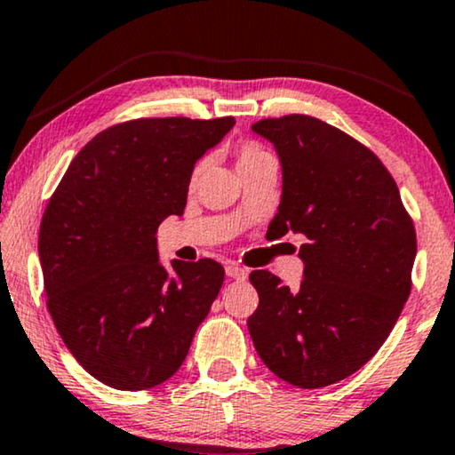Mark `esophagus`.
<instances>
[{
    "label": "esophagus",
    "mask_w": 455,
    "mask_h": 455,
    "mask_svg": "<svg viewBox=\"0 0 455 455\" xmlns=\"http://www.w3.org/2000/svg\"><path fill=\"white\" fill-rule=\"evenodd\" d=\"M227 275L231 276V278H235V281H245L247 270L243 268V266H239V264H228L227 266Z\"/></svg>",
    "instance_id": "34e87169"
}]
</instances>
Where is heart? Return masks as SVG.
I'll return each mask as SVG.
<instances>
[{"label": "heart", "instance_id": "b5f03b06", "mask_svg": "<svg viewBox=\"0 0 455 455\" xmlns=\"http://www.w3.org/2000/svg\"><path fill=\"white\" fill-rule=\"evenodd\" d=\"M233 156H235V164H237V171L241 177H243L245 172L250 171H256V168L268 164V162H275V157L268 149L264 148L262 143L253 141V139H245V141L237 143V148L233 149ZM205 168V162L199 160L196 166H193L191 171V177H189V185H196L199 180V174L204 172Z\"/></svg>", "mask_w": 455, "mask_h": 455}]
</instances>
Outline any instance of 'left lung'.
<instances>
[{
	"instance_id": "1",
	"label": "left lung",
	"mask_w": 455,
	"mask_h": 455,
	"mask_svg": "<svg viewBox=\"0 0 455 455\" xmlns=\"http://www.w3.org/2000/svg\"><path fill=\"white\" fill-rule=\"evenodd\" d=\"M251 129L283 164L268 233L295 231L307 243L298 291L270 270L251 272L259 304L247 329L278 379L320 389L360 371L389 337L411 291L416 228L395 179L358 139L306 114Z\"/></svg>"
}]
</instances>
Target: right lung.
<instances>
[{"label": "right lung", "mask_w": 455, "mask_h": 455, "mask_svg": "<svg viewBox=\"0 0 455 455\" xmlns=\"http://www.w3.org/2000/svg\"><path fill=\"white\" fill-rule=\"evenodd\" d=\"M235 118H135L97 132L52 193L39 228L47 310L91 377L143 391L179 371L224 281L214 259L157 262L196 162Z\"/></svg>", "instance_id": "right-lung-1"}]
</instances>
